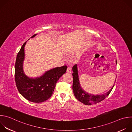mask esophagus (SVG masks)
<instances>
[{
  "label": "esophagus",
  "mask_w": 132,
  "mask_h": 132,
  "mask_svg": "<svg viewBox=\"0 0 132 132\" xmlns=\"http://www.w3.org/2000/svg\"><path fill=\"white\" fill-rule=\"evenodd\" d=\"M66 72L67 73H70L71 72V68L70 67H68L67 68V70Z\"/></svg>",
  "instance_id": "1"
}]
</instances>
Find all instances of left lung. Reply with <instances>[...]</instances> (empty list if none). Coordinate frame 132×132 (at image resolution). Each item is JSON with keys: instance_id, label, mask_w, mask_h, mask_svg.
Masks as SVG:
<instances>
[{"instance_id": "obj_1", "label": "left lung", "mask_w": 132, "mask_h": 132, "mask_svg": "<svg viewBox=\"0 0 132 132\" xmlns=\"http://www.w3.org/2000/svg\"><path fill=\"white\" fill-rule=\"evenodd\" d=\"M116 63L117 64V61ZM72 90L73 92V94L76 99L84 104L91 105L102 101L109 95V94L110 93L112 89L114 87V85L113 86V87L109 91L103 94V95H91V94H89L88 93L85 92L80 86L78 78V70L76 64L75 65L72 67Z\"/></svg>"}]
</instances>
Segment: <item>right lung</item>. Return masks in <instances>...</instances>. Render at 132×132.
Masks as SVG:
<instances>
[{
  "mask_svg": "<svg viewBox=\"0 0 132 132\" xmlns=\"http://www.w3.org/2000/svg\"><path fill=\"white\" fill-rule=\"evenodd\" d=\"M33 35L31 37L35 36ZM24 43L18 52L14 66V78L17 89L27 100L34 103L43 102L52 96L57 81L66 71L67 66L56 67L46 71L43 76L35 79L27 77L23 72Z\"/></svg>",
  "mask_w": 132,
  "mask_h": 132,
  "instance_id": "1",
  "label": "right lung"
}]
</instances>
